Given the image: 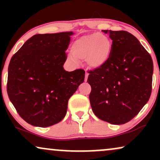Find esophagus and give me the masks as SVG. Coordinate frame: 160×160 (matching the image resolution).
Wrapping results in <instances>:
<instances>
[{
  "mask_svg": "<svg viewBox=\"0 0 160 160\" xmlns=\"http://www.w3.org/2000/svg\"><path fill=\"white\" fill-rule=\"evenodd\" d=\"M88 76H89V74H88L87 72H86V74H85V81H86V80H87Z\"/></svg>",
  "mask_w": 160,
  "mask_h": 160,
  "instance_id": "esophagus-1",
  "label": "esophagus"
}]
</instances>
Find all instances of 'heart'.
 <instances>
[{"instance_id":"heart-1","label":"heart","mask_w":160,"mask_h":160,"mask_svg":"<svg viewBox=\"0 0 160 160\" xmlns=\"http://www.w3.org/2000/svg\"><path fill=\"white\" fill-rule=\"evenodd\" d=\"M72 49L74 53H70L68 59L73 65H80V59L86 61L92 68H98L109 60L112 44L107 37L93 33L75 40Z\"/></svg>"}]
</instances>
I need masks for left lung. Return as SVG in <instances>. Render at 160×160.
<instances>
[{
	"instance_id": "1",
	"label": "left lung",
	"mask_w": 160,
	"mask_h": 160,
	"mask_svg": "<svg viewBox=\"0 0 160 160\" xmlns=\"http://www.w3.org/2000/svg\"><path fill=\"white\" fill-rule=\"evenodd\" d=\"M112 42L109 60L89 71V101L100 120L124 124L134 118L149 100L153 64L140 41L125 31L102 30Z\"/></svg>"
}]
</instances>
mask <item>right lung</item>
<instances>
[{
	"label": "right lung",
	"instance_id": "right-lung-1",
	"mask_svg": "<svg viewBox=\"0 0 160 160\" xmlns=\"http://www.w3.org/2000/svg\"><path fill=\"white\" fill-rule=\"evenodd\" d=\"M73 34H35L11 58L7 94L28 123L48 127L59 122L67 113L69 98L83 82V70L69 72L63 68Z\"/></svg>",
	"mask_w": 160,
	"mask_h": 160
}]
</instances>
